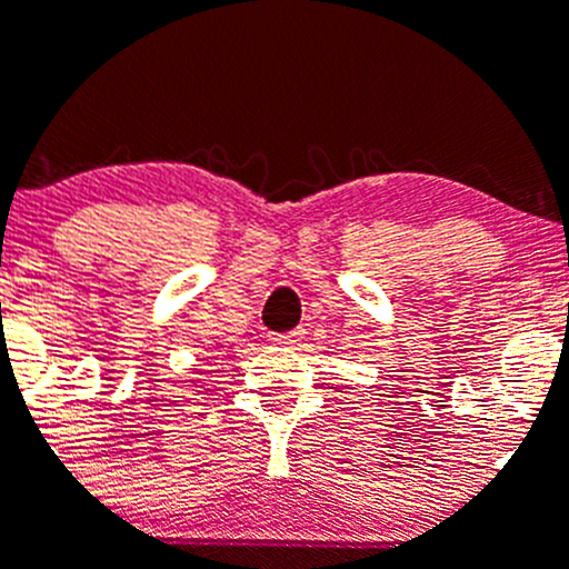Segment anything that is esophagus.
Segmentation results:
<instances>
[{"mask_svg": "<svg viewBox=\"0 0 569 569\" xmlns=\"http://www.w3.org/2000/svg\"><path fill=\"white\" fill-rule=\"evenodd\" d=\"M300 339H302L300 330H291V333H272V336H269V341H272V345H280V347L297 345V341H300Z\"/></svg>", "mask_w": 569, "mask_h": 569, "instance_id": "1", "label": "esophagus"}]
</instances>
